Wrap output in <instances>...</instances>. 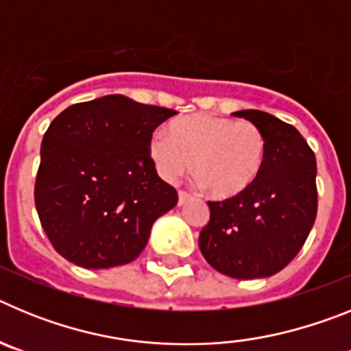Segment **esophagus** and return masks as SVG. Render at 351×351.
Here are the masks:
<instances>
[{
    "mask_svg": "<svg viewBox=\"0 0 351 351\" xmlns=\"http://www.w3.org/2000/svg\"><path fill=\"white\" fill-rule=\"evenodd\" d=\"M188 200H191V195L186 193V191H179V206H182V204H186Z\"/></svg>",
    "mask_w": 351,
    "mask_h": 351,
    "instance_id": "34e87169",
    "label": "esophagus"
}]
</instances>
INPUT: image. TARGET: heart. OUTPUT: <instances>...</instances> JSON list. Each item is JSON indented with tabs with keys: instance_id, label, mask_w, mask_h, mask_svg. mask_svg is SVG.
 <instances>
[{
	"instance_id": "obj_1",
	"label": "heart",
	"mask_w": 351,
	"mask_h": 351,
	"mask_svg": "<svg viewBox=\"0 0 351 351\" xmlns=\"http://www.w3.org/2000/svg\"><path fill=\"white\" fill-rule=\"evenodd\" d=\"M265 137L250 121L195 114L156 130L149 153L165 181L181 178L193 163L210 197L232 198L255 184L265 161Z\"/></svg>"
}]
</instances>
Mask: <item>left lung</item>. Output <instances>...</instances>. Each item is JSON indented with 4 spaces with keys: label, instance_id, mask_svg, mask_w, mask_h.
<instances>
[{
    "label": "left lung",
    "instance_id": "8db88e82",
    "mask_svg": "<svg viewBox=\"0 0 351 351\" xmlns=\"http://www.w3.org/2000/svg\"><path fill=\"white\" fill-rule=\"evenodd\" d=\"M262 130L265 161L250 190L209 204L198 237L204 258L235 280L280 272L304 246L316 219V158L295 128L262 110H239Z\"/></svg>",
    "mask_w": 351,
    "mask_h": 351
}]
</instances>
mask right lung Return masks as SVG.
<instances>
[{"instance_id":"obj_1","label":"right lung","mask_w":351,"mask_h":351,"mask_svg":"<svg viewBox=\"0 0 351 351\" xmlns=\"http://www.w3.org/2000/svg\"><path fill=\"white\" fill-rule=\"evenodd\" d=\"M176 110L108 95L64 108L40 149L35 206L54 250L84 269L133 262L178 204L149 153Z\"/></svg>"}]
</instances>
